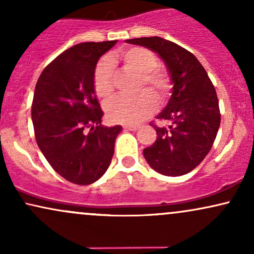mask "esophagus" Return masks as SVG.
Returning <instances> with one entry per match:
<instances>
[{
	"instance_id": "34e87169",
	"label": "esophagus",
	"mask_w": 254,
	"mask_h": 254,
	"mask_svg": "<svg viewBox=\"0 0 254 254\" xmlns=\"http://www.w3.org/2000/svg\"><path fill=\"white\" fill-rule=\"evenodd\" d=\"M123 127L125 130H130V131H136L137 129H138V127H137V125H124Z\"/></svg>"
}]
</instances>
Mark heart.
<instances>
[{
  "label": "heart",
  "mask_w": 254,
  "mask_h": 254,
  "mask_svg": "<svg viewBox=\"0 0 254 254\" xmlns=\"http://www.w3.org/2000/svg\"><path fill=\"white\" fill-rule=\"evenodd\" d=\"M119 57L127 69L139 75L136 97H116L105 104V113L109 121L121 124H137L154 112L156 107L154 94L159 101H164L170 94V77L164 70L156 68L159 61L153 52L144 48H129L122 51ZM113 62L110 56L100 58L93 75V87L95 94L101 99L112 95L115 89ZM144 92H142L141 90ZM149 90L153 93L147 92Z\"/></svg>",
  "instance_id": "heart-1"
}]
</instances>
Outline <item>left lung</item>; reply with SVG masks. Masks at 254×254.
<instances>
[{"mask_svg": "<svg viewBox=\"0 0 254 254\" xmlns=\"http://www.w3.org/2000/svg\"><path fill=\"white\" fill-rule=\"evenodd\" d=\"M125 42L157 54L167 68L172 84L167 106L156 117L170 125H153L157 137L143 149L144 159L157 173L184 176L203 161L216 138L221 115L214 84L194 55L176 43L160 37Z\"/></svg>", "mask_w": 254, "mask_h": 254, "instance_id": "8db88e82", "label": "left lung"}]
</instances>
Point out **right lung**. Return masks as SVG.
Here are the masks:
<instances>
[{"label": "right lung", "mask_w": 254, "mask_h": 254, "mask_svg": "<svg viewBox=\"0 0 254 254\" xmlns=\"http://www.w3.org/2000/svg\"><path fill=\"white\" fill-rule=\"evenodd\" d=\"M117 40L81 43L55 58L38 78L32 122L38 147L51 167L77 185L107 171L121 125L104 127L93 87L97 63Z\"/></svg>", "instance_id": "right-lung-1"}]
</instances>
